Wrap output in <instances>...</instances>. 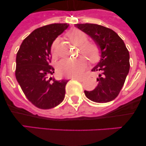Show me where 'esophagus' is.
<instances>
[{"mask_svg":"<svg viewBox=\"0 0 146 146\" xmlns=\"http://www.w3.org/2000/svg\"><path fill=\"white\" fill-rule=\"evenodd\" d=\"M74 79H76V80H78V81H80V82H82V81H83L84 80V78L83 77H80V78H75Z\"/></svg>","mask_w":146,"mask_h":146,"instance_id":"obj_1","label":"esophagus"}]
</instances>
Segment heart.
Segmentation results:
<instances>
[{
  "label": "heart",
  "instance_id": "obj_1",
  "mask_svg": "<svg viewBox=\"0 0 146 146\" xmlns=\"http://www.w3.org/2000/svg\"><path fill=\"white\" fill-rule=\"evenodd\" d=\"M67 37L76 46L80 47V52L86 57L90 63H96L100 58V48L95 42H87L88 35L80 29H73L67 33ZM58 39L54 40L51 45L53 56L56 55V48ZM87 66L85 58L77 59L64 58L57 64V72L59 75L66 77H78L84 71Z\"/></svg>",
  "mask_w": 146,
  "mask_h": 146
}]
</instances>
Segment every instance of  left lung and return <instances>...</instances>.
<instances>
[{"label": "left lung", "instance_id": "obj_1", "mask_svg": "<svg viewBox=\"0 0 146 146\" xmlns=\"http://www.w3.org/2000/svg\"><path fill=\"white\" fill-rule=\"evenodd\" d=\"M76 27L91 36L99 46L101 58L92 71L98 72V85L85 90L90 100L105 103L115 99L120 92L130 68L129 52L121 38L112 29L96 24H76Z\"/></svg>", "mask_w": 146, "mask_h": 146}]
</instances>
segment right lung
Here are the masks:
<instances>
[{
	"mask_svg": "<svg viewBox=\"0 0 146 146\" xmlns=\"http://www.w3.org/2000/svg\"><path fill=\"white\" fill-rule=\"evenodd\" d=\"M68 25L55 23L37 28L23 40L16 56L15 77L27 100L42 110L62 102L68 80H56L51 66V47Z\"/></svg>",
	"mask_w": 146,
	"mask_h": 146,
	"instance_id": "add662e5",
	"label": "right lung"
}]
</instances>
